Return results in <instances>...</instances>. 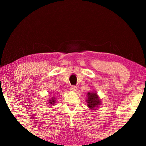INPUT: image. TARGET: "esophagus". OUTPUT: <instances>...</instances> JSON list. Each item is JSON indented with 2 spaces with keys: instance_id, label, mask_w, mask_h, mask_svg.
I'll use <instances>...</instances> for the list:
<instances>
[{
  "instance_id": "34e87169",
  "label": "esophagus",
  "mask_w": 146,
  "mask_h": 146,
  "mask_svg": "<svg viewBox=\"0 0 146 146\" xmlns=\"http://www.w3.org/2000/svg\"><path fill=\"white\" fill-rule=\"evenodd\" d=\"M70 90L72 91H76L77 90V88H76V86H71L70 88Z\"/></svg>"
}]
</instances>
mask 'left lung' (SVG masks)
<instances>
[{
    "instance_id": "8db88e82",
    "label": "left lung",
    "mask_w": 146,
    "mask_h": 146,
    "mask_svg": "<svg viewBox=\"0 0 146 146\" xmlns=\"http://www.w3.org/2000/svg\"><path fill=\"white\" fill-rule=\"evenodd\" d=\"M87 95L88 99L86 100V102L88 103V108L90 110H95L101 104V100L97 95V93L92 91V92H89Z\"/></svg>"
}]
</instances>
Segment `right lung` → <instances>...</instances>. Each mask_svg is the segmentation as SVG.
<instances>
[{"instance_id":"1","label":"right lung","mask_w":146,"mask_h":146,"mask_svg":"<svg viewBox=\"0 0 146 146\" xmlns=\"http://www.w3.org/2000/svg\"><path fill=\"white\" fill-rule=\"evenodd\" d=\"M49 102L48 103V104H49V106H53L54 104H55L56 103V98L55 97H52L49 99Z\"/></svg>"}]
</instances>
